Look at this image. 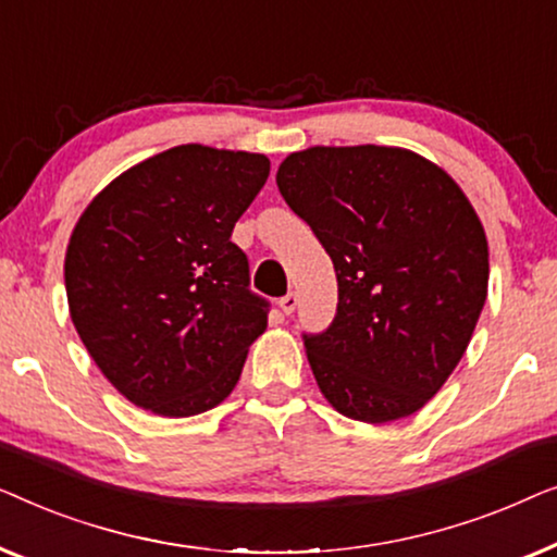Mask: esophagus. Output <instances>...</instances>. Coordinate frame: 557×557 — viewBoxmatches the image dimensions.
<instances>
[{
	"instance_id": "obj_1",
	"label": "esophagus",
	"mask_w": 557,
	"mask_h": 557,
	"mask_svg": "<svg viewBox=\"0 0 557 557\" xmlns=\"http://www.w3.org/2000/svg\"><path fill=\"white\" fill-rule=\"evenodd\" d=\"M280 308L285 315H293L295 308H297V295L295 293H287L285 297H280Z\"/></svg>"
}]
</instances>
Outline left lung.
<instances>
[{
    "label": "left lung",
    "instance_id": "left-lung-1",
    "mask_svg": "<svg viewBox=\"0 0 557 557\" xmlns=\"http://www.w3.org/2000/svg\"><path fill=\"white\" fill-rule=\"evenodd\" d=\"M338 277V312L305 335L320 394L386 424L424 409L472 341L487 300V234L442 166L398 146H310L277 169Z\"/></svg>",
    "mask_w": 557,
    "mask_h": 557
}]
</instances>
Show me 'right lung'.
<instances>
[{"label": "right lung", "mask_w": 557, "mask_h": 557, "mask_svg": "<svg viewBox=\"0 0 557 557\" xmlns=\"http://www.w3.org/2000/svg\"><path fill=\"white\" fill-rule=\"evenodd\" d=\"M270 176L264 153L174 146L115 176L65 252L70 318L121 394L156 417L214 409L237 386L268 302L232 230Z\"/></svg>", "instance_id": "1"}]
</instances>
